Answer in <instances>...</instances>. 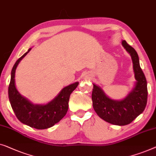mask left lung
Wrapping results in <instances>:
<instances>
[{
  "label": "left lung",
  "mask_w": 156,
  "mask_h": 156,
  "mask_svg": "<svg viewBox=\"0 0 156 156\" xmlns=\"http://www.w3.org/2000/svg\"><path fill=\"white\" fill-rule=\"evenodd\" d=\"M122 44L132 59L134 77L136 80L134 87L122 100L109 98L95 84H93L92 93L93 106L98 115L105 122L118 126L130 124L141 115L146 108L148 97L147 81L140 66L139 56L126 41L123 40Z\"/></svg>",
  "instance_id": "left-lung-1"
}]
</instances>
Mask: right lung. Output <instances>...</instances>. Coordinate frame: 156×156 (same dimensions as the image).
I'll list each match as a JSON object with an SVG mask.
<instances>
[{"instance_id": "1", "label": "right lung", "mask_w": 156, "mask_h": 156, "mask_svg": "<svg viewBox=\"0 0 156 156\" xmlns=\"http://www.w3.org/2000/svg\"><path fill=\"white\" fill-rule=\"evenodd\" d=\"M31 48L24 54L13 66L11 78L8 87V97L17 119L22 123L37 129H45L53 126L63 118L69 109V101L72 92L78 85L76 82L63 87L54 100L46 105H34L22 96L15 87V70L20 61L28 54Z\"/></svg>"}]
</instances>
